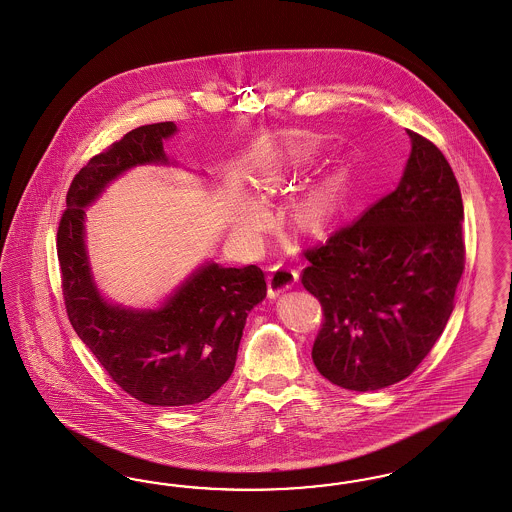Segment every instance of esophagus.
<instances>
[{
    "label": "esophagus",
    "instance_id": "esophagus-1",
    "mask_svg": "<svg viewBox=\"0 0 512 512\" xmlns=\"http://www.w3.org/2000/svg\"><path fill=\"white\" fill-rule=\"evenodd\" d=\"M299 280V272L293 266L276 265L268 276V295L276 297L285 289L293 287V283Z\"/></svg>",
    "mask_w": 512,
    "mask_h": 512
}]
</instances>
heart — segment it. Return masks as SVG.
Here are the masks:
<instances>
[{
	"mask_svg": "<svg viewBox=\"0 0 512 512\" xmlns=\"http://www.w3.org/2000/svg\"><path fill=\"white\" fill-rule=\"evenodd\" d=\"M335 206V191L329 189V187H323V189H318L316 193L310 194V196L302 202L300 215H302V219H304L308 225L319 229V227L325 225V221L331 217V213L335 212ZM259 219H261V212H259L257 208H253V210H249V212L246 213L247 225L259 223Z\"/></svg>",
	"mask_w": 512,
	"mask_h": 512,
	"instance_id": "1",
	"label": "heart"
}]
</instances>
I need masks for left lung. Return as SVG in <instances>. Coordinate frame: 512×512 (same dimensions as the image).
I'll list each match as a JSON object with an SVG mask.
<instances>
[{
	"instance_id": "obj_1",
	"label": "left lung",
	"mask_w": 512,
	"mask_h": 512,
	"mask_svg": "<svg viewBox=\"0 0 512 512\" xmlns=\"http://www.w3.org/2000/svg\"><path fill=\"white\" fill-rule=\"evenodd\" d=\"M406 132L412 153L399 187L304 249L300 282L323 310L314 365L352 391L388 388L418 369L465 268L458 179L433 141Z\"/></svg>"
}]
</instances>
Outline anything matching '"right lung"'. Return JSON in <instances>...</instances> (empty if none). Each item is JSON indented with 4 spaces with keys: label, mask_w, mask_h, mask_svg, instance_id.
Listing matches in <instances>:
<instances>
[{
    "label": "right lung",
    "mask_w": 512,
    "mask_h": 512,
    "mask_svg": "<svg viewBox=\"0 0 512 512\" xmlns=\"http://www.w3.org/2000/svg\"><path fill=\"white\" fill-rule=\"evenodd\" d=\"M176 124H145L113 141L73 177L56 232L62 295L71 327L109 378L145 405L206 401L230 378L247 314L266 297L259 266H202L160 310L111 306L90 278L83 219L90 202L124 170L168 162L162 140Z\"/></svg>",
    "instance_id": "add662e5"
}]
</instances>
